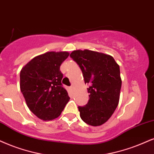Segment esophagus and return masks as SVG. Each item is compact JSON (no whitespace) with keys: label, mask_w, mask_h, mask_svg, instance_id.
<instances>
[{"label":"esophagus","mask_w":154,"mask_h":154,"mask_svg":"<svg viewBox=\"0 0 154 154\" xmlns=\"http://www.w3.org/2000/svg\"><path fill=\"white\" fill-rule=\"evenodd\" d=\"M70 88H71V91H73V89H74V86H71V87H70Z\"/></svg>","instance_id":"esophagus-1"}]
</instances>
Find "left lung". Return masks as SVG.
I'll return each instance as SVG.
<instances>
[{
	"label": "left lung",
	"instance_id": "1",
	"mask_svg": "<svg viewBox=\"0 0 154 154\" xmlns=\"http://www.w3.org/2000/svg\"><path fill=\"white\" fill-rule=\"evenodd\" d=\"M70 56L82 71L90 97L85 106H79L81 119L87 124L98 126L111 118L120 98V67L108 54L88 50L73 51Z\"/></svg>",
	"mask_w": 154,
	"mask_h": 154
}]
</instances>
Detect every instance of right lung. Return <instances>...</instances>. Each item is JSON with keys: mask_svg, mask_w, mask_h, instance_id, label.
<instances>
[{"mask_svg": "<svg viewBox=\"0 0 154 154\" xmlns=\"http://www.w3.org/2000/svg\"><path fill=\"white\" fill-rule=\"evenodd\" d=\"M66 51H50L34 57L22 68L20 88L28 109L38 119L58 118L69 101L63 88L60 66L69 56Z\"/></svg>", "mask_w": 154, "mask_h": 154, "instance_id": "right-lung-1", "label": "right lung"}]
</instances>
